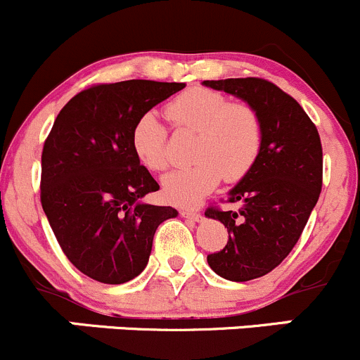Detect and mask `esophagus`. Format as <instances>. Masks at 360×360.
<instances>
[{
	"mask_svg": "<svg viewBox=\"0 0 360 360\" xmlns=\"http://www.w3.org/2000/svg\"><path fill=\"white\" fill-rule=\"evenodd\" d=\"M180 215L184 217V219L194 220V222H199V220L202 219L201 213L195 212V210H188V208H181V210H180Z\"/></svg>",
	"mask_w": 360,
	"mask_h": 360,
	"instance_id": "esophagus-1",
	"label": "esophagus"
}]
</instances>
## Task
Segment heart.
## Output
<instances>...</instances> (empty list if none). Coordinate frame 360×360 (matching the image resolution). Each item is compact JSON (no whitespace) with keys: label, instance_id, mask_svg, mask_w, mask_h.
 Returning a JSON list of instances; mask_svg holds the SVG:
<instances>
[{"label":"heart","instance_id":"obj_1","mask_svg":"<svg viewBox=\"0 0 360 360\" xmlns=\"http://www.w3.org/2000/svg\"><path fill=\"white\" fill-rule=\"evenodd\" d=\"M166 115L179 129L195 133L191 168L162 176V195L175 205H194L219 181L243 179L255 165L262 145L259 113L245 103H231L224 94L194 87L181 92L166 106ZM133 150L150 172H161L166 159V129L148 112L134 124Z\"/></svg>","mask_w":360,"mask_h":360}]
</instances>
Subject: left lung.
I'll return each instance as SVG.
<instances>
[{
  "label": "left lung",
  "mask_w": 360,
  "mask_h": 360,
  "mask_svg": "<svg viewBox=\"0 0 360 360\" xmlns=\"http://www.w3.org/2000/svg\"><path fill=\"white\" fill-rule=\"evenodd\" d=\"M202 85L240 98L262 124L257 161L229 191L240 210L205 212L229 233L224 250L206 257L210 268L231 282H248L275 269L300 240L322 188V145L300 103L271 82L250 77Z\"/></svg>",
  "instance_id": "8db88e82"
}]
</instances>
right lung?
<instances>
[{
  "instance_id": "1",
  "label": "right lung",
  "mask_w": 360,
  "mask_h": 360,
  "mask_svg": "<svg viewBox=\"0 0 360 360\" xmlns=\"http://www.w3.org/2000/svg\"><path fill=\"white\" fill-rule=\"evenodd\" d=\"M185 84L126 80L78 92L41 154V206L71 264L101 283L140 275L155 229L179 215L143 201L159 184L133 150L134 124Z\"/></svg>"
}]
</instances>
